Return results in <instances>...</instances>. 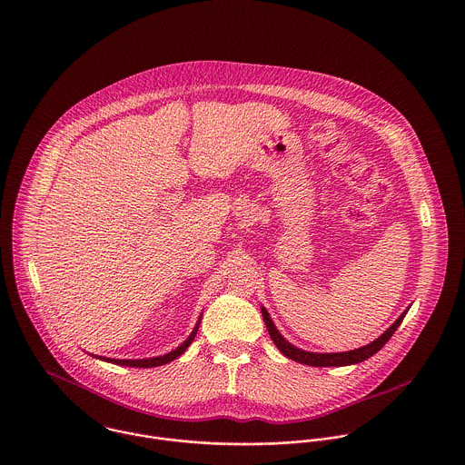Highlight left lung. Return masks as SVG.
<instances>
[{
	"label": "left lung",
	"instance_id": "left-lung-1",
	"mask_svg": "<svg viewBox=\"0 0 465 465\" xmlns=\"http://www.w3.org/2000/svg\"><path fill=\"white\" fill-rule=\"evenodd\" d=\"M408 310H404L401 315H399L398 321L383 332L380 338H376L374 341H371L369 345H363L360 349H354V351H347V352H308V351H302L295 345H292L288 340H284L281 336V332L277 331V328L273 326L268 312L262 306V313H263V321H265L266 330L270 332V338L273 340L275 347L290 360L293 361H299V363H304V365H310V367H343V365H354V363H360L367 358H371L372 354H376L389 340L391 336L396 332L404 315H406Z\"/></svg>",
	"mask_w": 465,
	"mask_h": 465
}]
</instances>
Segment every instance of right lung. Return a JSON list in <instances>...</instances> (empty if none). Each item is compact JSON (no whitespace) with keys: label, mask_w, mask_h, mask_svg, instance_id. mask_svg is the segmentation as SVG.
Masks as SVG:
<instances>
[{"label":"right lung","mask_w":465,"mask_h":465,"mask_svg":"<svg viewBox=\"0 0 465 465\" xmlns=\"http://www.w3.org/2000/svg\"><path fill=\"white\" fill-rule=\"evenodd\" d=\"M199 322H197V326H195V330L192 331V334L177 347V349H173V351H170L168 354H163V356H155V358H143V360H116V358H102V356H96V358H100V360H104V361H109V363H116V365H125V367H135V369H150V367H159V365H164V363H168V361H173V360H177L188 347H190V343L195 340V336H197V331H199Z\"/></svg>","instance_id":"right-lung-1"}]
</instances>
